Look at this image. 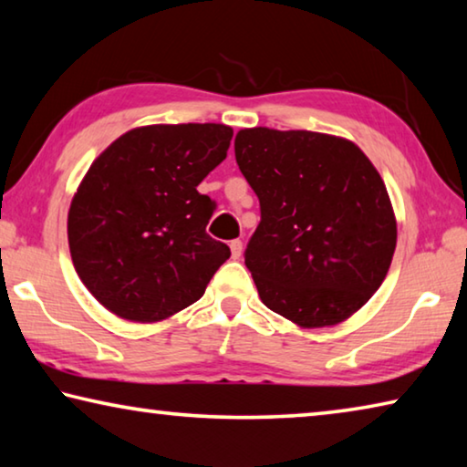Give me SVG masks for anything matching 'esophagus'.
I'll return each instance as SVG.
<instances>
[{
	"label": "esophagus",
	"instance_id": "esophagus-1",
	"mask_svg": "<svg viewBox=\"0 0 467 467\" xmlns=\"http://www.w3.org/2000/svg\"><path fill=\"white\" fill-rule=\"evenodd\" d=\"M231 255H233V259H239L243 255V243L241 241H231Z\"/></svg>",
	"mask_w": 467,
	"mask_h": 467
}]
</instances>
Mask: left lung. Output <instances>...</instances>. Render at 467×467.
I'll use <instances>...</instances> for the list:
<instances>
[{
    "label": "left lung",
    "instance_id": "obj_1",
    "mask_svg": "<svg viewBox=\"0 0 467 467\" xmlns=\"http://www.w3.org/2000/svg\"><path fill=\"white\" fill-rule=\"evenodd\" d=\"M236 164L262 220L244 249L262 303L300 327L357 313L381 286L398 241L381 175L327 133L241 130Z\"/></svg>",
    "mask_w": 467,
    "mask_h": 467
}]
</instances>
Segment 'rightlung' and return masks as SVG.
I'll list each match as a JSON object with an SVG mask.
<instances>
[{
	"instance_id": "add662e5",
	"label": "right lung",
	"mask_w": 467,
	"mask_h": 467,
	"mask_svg": "<svg viewBox=\"0 0 467 467\" xmlns=\"http://www.w3.org/2000/svg\"><path fill=\"white\" fill-rule=\"evenodd\" d=\"M231 140L220 123L146 125L92 162L69 205V253L117 317L154 323L183 311L231 257L205 233L216 203L197 192Z\"/></svg>"
}]
</instances>
